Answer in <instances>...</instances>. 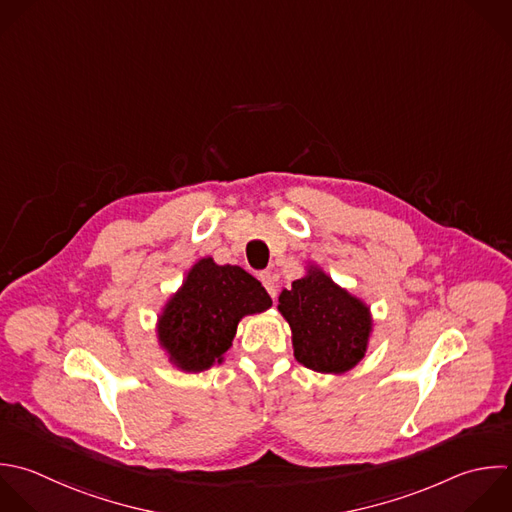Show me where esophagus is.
I'll return each mask as SVG.
<instances>
[{
  "label": "esophagus",
  "mask_w": 512,
  "mask_h": 512,
  "mask_svg": "<svg viewBox=\"0 0 512 512\" xmlns=\"http://www.w3.org/2000/svg\"><path fill=\"white\" fill-rule=\"evenodd\" d=\"M258 278H260V282L264 284V288H266V292L270 294V298H276V294H278L276 276H274L272 272H260V274H258Z\"/></svg>",
  "instance_id": "1"
}]
</instances>
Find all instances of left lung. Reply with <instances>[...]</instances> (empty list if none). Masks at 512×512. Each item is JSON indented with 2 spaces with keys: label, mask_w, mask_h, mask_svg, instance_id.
<instances>
[{
  "label": "left lung",
  "mask_w": 512,
  "mask_h": 512,
  "mask_svg": "<svg viewBox=\"0 0 512 512\" xmlns=\"http://www.w3.org/2000/svg\"><path fill=\"white\" fill-rule=\"evenodd\" d=\"M278 310L292 330L294 356L310 370L340 374L354 368L368 344V306L318 268L282 290Z\"/></svg>",
  "instance_id": "8db88e82"
}]
</instances>
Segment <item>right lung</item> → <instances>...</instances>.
Instances as JSON below:
<instances>
[{
  "label": "right lung",
  "instance_id": "obj_1",
  "mask_svg": "<svg viewBox=\"0 0 512 512\" xmlns=\"http://www.w3.org/2000/svg\"><path fill=\"white\" fill-rule=\"evenodd\" d=\"M270 306L268 292L246 270L202 258L166 304L158 338L178 368L202 372L224 360L246 314Z\"/></svg>",
  "mask_w": 512,
  "mask_h": 512
}]
</instances>
